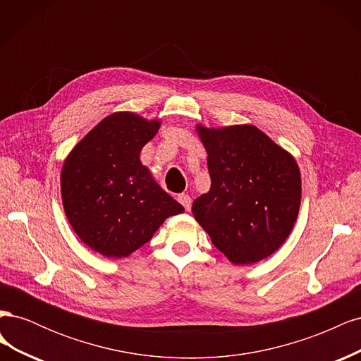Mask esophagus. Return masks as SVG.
Instances as JSON below:
<instances>
[{
	"label": "esophagus",
	"instance_id": "34e87169",
	"mask_svg": "<svg viewBox=\"0 0 361 361\" xmlns=\"http://www.w3.org/2000/svg\"><path fill=\"white\" fill-rule=\"evenodd\" d=\"M178 202L185 207V211L191 209V197L188 194H179L178 195Z\"/></svg>",
	"mask_w": 361,
	"mask_h": 361
}]
</instances>
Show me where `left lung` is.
<instances>
[{"label": "left lung", "mask_w": 361, "mask_h": 361, "mask_svg": "<svg viewBox=\"0 0 361 361\" xmlns=\"http://www.w3.org/2000/svg\"><path fill=\"white\" fill-rule=\"evenodd\" d=\"M211 190L192 214L233 264H255L286 241L297 221L301 178L295 159L256 126L199 128Z\"/></svg>", "instance_id": "1"}]
</instances>
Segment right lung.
Here are the masks:
<instances>
[{"mask_svg":"<svg viewBox=\"0 0 361 361\" xmlns=\"http://www.w3.org/2000/svg\"><path fill=\"white\" fill-rule=\"evenodd\" d=\"M158 120L133 113L105 117L71 152L61 170L64 212L84 244L125 257L150 241L167 216L183 212L140 161Z\"/></svg>","mask_w":361,"mask_h":361,"instance_id":"1","label":"right lung"}]
</instances>
